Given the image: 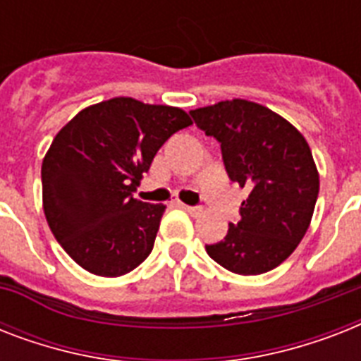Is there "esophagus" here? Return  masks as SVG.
Instances as JSON below:
<instances>
[{"mask_svg":"<svg viewBox=\"0 0 361 361\" xmlns=\"http://www.w3.org/2000/svg\"><path fill=\"white\" fill-rule=\"evenodd\" d=\"M183 209H185V212H189L191 215H200L204 212L200 206H187V204H183Z\"/></svg>","mask_w":361,"mask_h":361,"instance_id":"obj_1","label":"esophagus"}]
</instances>
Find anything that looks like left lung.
I'll return each mask as SVG.
<instances>
[{"label": "left lung", "instance_id": "obj_1", "mask_svg": "<svg viewBox=\"0 0 361 361\" xmlns=\"http://www.w3.org/2000/svg\"><path fill=\"white\" fill-rule=\"evenodd\" d=\"M189 114L221 144L228 178L249 189L240 221L206 251L240 275L277 268L305 236L319 197V172L307 140L285 118L245 99Z\"/></svg>", "mask_w": 361, "mask_h": 361}]
</instances>
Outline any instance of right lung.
<instances>
[{
	"label": "right lung",
	"mask_w": 361,
	"mask_h": 361,
	"mask_svg": "<svg viewBox=\"0 0 361 361\" xmlns=\"http://www.w3.org/2000/svg\"><path fill=\"white\" fill-rule=\"evenodd\" d=\"M191 123L176 106L114 97L80 110L56 135L42 159V208L78 266L120 277L146 260L164 206L133 192L159 147Z\"/></svg>",
	"instance_id": "1"
}]
</instances>
